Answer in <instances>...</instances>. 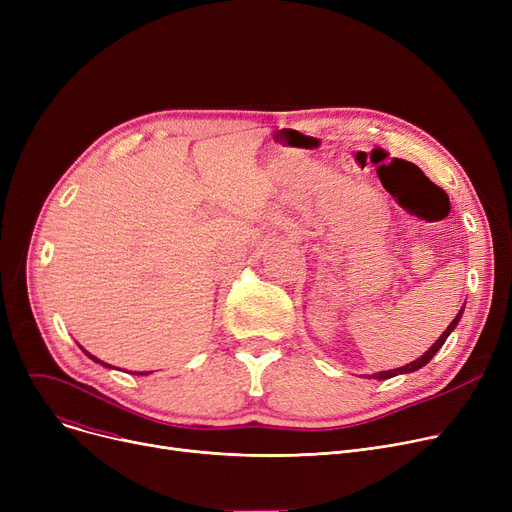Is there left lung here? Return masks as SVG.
Wrapping results in <instances>:
<instances>
[{
  "instance_id": "1",
  "label": "left lung",
  "mask_w": 512,
  "mask_h": 512,
  "mask_svg": "<svg viewBox=\"0 0 512 512\" xmlns=\"http://www.w3.org/2000/svg\"><path fill=\"white\" fill-rule=\"evenodd\" d=\"M463 311H465V307H461V311H459V315H456L452 321H450V326L444 330V334L432 344V348H429L427 353H423L417 361H413V363H409V365H405V367H398V369H390V371H380V373H373V375H367V378H373V380H388V378H394V375H400V373H411V371H417V369H421V367H425L429 361L434 359V355L440 351L442 348V344L446 342V338L450 336V332L459 326V321H461V315H463Z\"/></svg>"
}]
</instances>
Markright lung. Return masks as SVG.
Instances as JSON below:
<instances>
[{
    "mask_svg": "<svg viewBox=\"0 0 512 512\" xmlns=\"http://www.w3.org/2000/svg\"><path fill=\"white\" fill-rule=\"evenodd\" d=\"M80 348H83V346H80ZM85 355H87V357H91V359H93V361H95V363H101V365H103V367H112V365H107V363H103V361H99V359H97V357H93V355H89V353H87V351H85ZM141 375H143V373H141Z\"/></svg>",
    "mask_w": 512,
    "mask_h": 512,
    "instance_id": "right-lung-1",
    "label": "right lung"
}]
</instances>
